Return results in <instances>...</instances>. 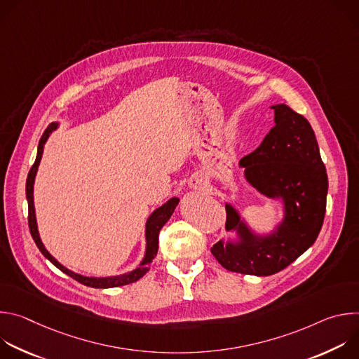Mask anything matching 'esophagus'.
Listing matches in <instances>:
<instances>
[{
  "label": "esophagus",
  "mask_w": 359,
  "mask_h": 359,
  "mask_svg": "<svg viewBox=\"0 0 359 359\" xmlns=\"http://www.w3.org/2000/svg\"><path fill=\"white\" fill-rule=\"evenodd\" d=\"M201 186H203V183H200V182H198V183H196V184H194V187H201Z\"/></svg>",
  "instance_id": "esophagus-1"
}]
</instances>
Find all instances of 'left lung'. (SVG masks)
Wrapping results in <instances>:
<instances>
[{
	"instance_id": "8db88e82",
	"label": "left lung",
	"mask_w": 359,
	"mask_h": 359,
	"mask_svg": "<svg viewBox=\"0 0 359 359\" xmlns=\"http://www.w3.org/2000/svg\"><path fill=\"white\" fill-rule=\"evenodd\" d=\"M271 108L276 126L240 166L260 193L283 198L284 222L271 236L255 237L227 204L226 229H236L241 243L219 241L210 248L226 270L260 277L284 270L314 244L324 223L328 191L327 170L310 122L284 104Z\"/></svg>"
}]
</instances>
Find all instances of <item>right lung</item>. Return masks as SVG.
I'll list each match as a JSON object with an SVG mask.
<instances>
[{
    "label": "right lung",
    "mask_w": 359,
    "mask_h": 359,
    "mask_svg": "<svg viewBox=\"0 0 359 359\" xmlns=\"http://www.w3.org/2000/svg\"><path fill=\"white\" fill-rule=\"evenodd\" d=\"M54 129H57V125L55 123H50L43 135L41 136L39 139V144H38V153H36V159L28 173V177H27V184H25V191H27V200H28V226H29V231H31V236L36 244V247L39 248V251L45 255V257L53 263L57 269H60L62 273L68 274L69 277H72L74 280H76L78 283L83 284V285H88V287H92V288H112V287H121V285H126V284H130V283H135L137 280H140L149 270H150V264L153 262V259H155V255L158 252V248H159V231L166 224V222L170 219L172 213L175 212L176 206L179 204V198L177 197H173L170 198L168 203H165L162 208H159L158 210H155L151 213V216L149 217L147 223H146V255L143 262L140 263V266L137 269H135L133 271H130L129 274H123V276H118V277H108V278H95V277H85V276H79V274H75L74 271H69L68 269H65L64 266H61L53 255H50L41 238H39V234H38V229H36V220H35V209H34V179H35V175H36V169H38V165H39V161H41V156H42V150H43V144L46 142V139L49 137L50 132H53Z\"/></svg>",
    "instance_id": "obj_1"
}]
</instances>
